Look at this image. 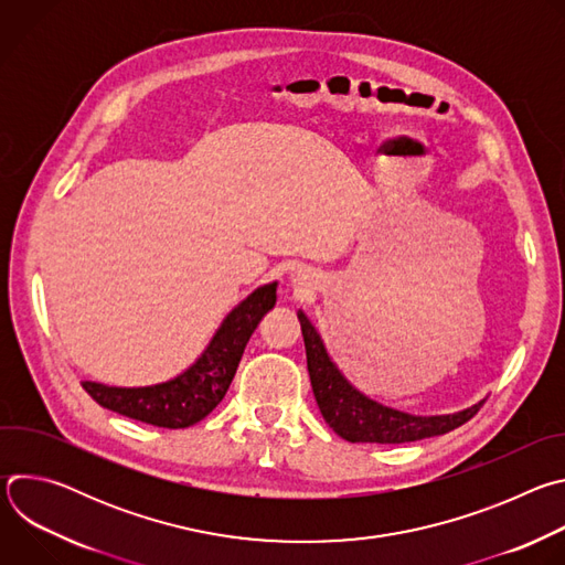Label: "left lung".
I'll list each match as a JSON object with an SVG mask.
<instances>
[{
  "mask_svg": "<svg viewBox=\"0 0 565 565\" xmlns=\"http://www.w3.org/2000/svg\"><path fill=\"white\" fill-rule=\"evenodd\" d=\"M299 324L306 344L308 375L317 407L329 423V427L349 443H380L399 445L414 443L431 436H443L460 425H465L478 409L471 405L456 414L445 416H414L380 405L362 391H358L338 369V364L327 353L324 342L310 324V319L299 310Z\"/></svg>",
  "mask_w": 565,
  "mask_h": 565,
  "instance_id": "obj_1",
  "label": "left lung"
}]
</instances>
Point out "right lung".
Wrapping results in <instances>:
<instances>
[{
    "label": "right lung",
    "instance_id": "1",
    "mask_svg": "<svg viewBox=\"0 0 565 565\" xmlns=\"http://www.w3.org/2000/svg\"><path fill=\"white\" fill-rule=\"evenodd\" d=\"M277 301V281L259 286L234 306L201 358L181 375L151 386H109L85 380V391L100 407L153 427L185 429L203 420L223 399L244 349L262 317Z\"/></svg>",
    "mask_w": 565,
    "mask_h": 565
}]
</instances>
